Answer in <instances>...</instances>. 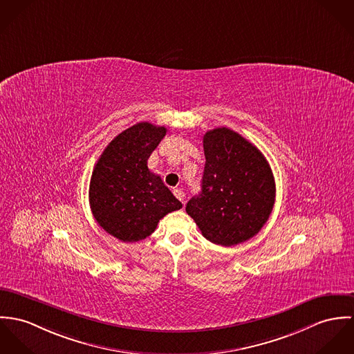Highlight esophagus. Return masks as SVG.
I'll use <instances>...</instances> for the list:
<instances>
[{
  "instance_id": "34e87169",
  "label": "esophagus",
  "mask_w": 354,
  "mask_h": 354,
  "mask_svg": "<svg viewBox=\"0 0 354 354\" xmlns=\"http://www.w3.org/2000/svg\"><path fill=\"white\" fill-rule=\"evenodd\" d=\"M174 196H176L180 202L185 203V193L180 189H174Z\"/></svg>"
}]
</instances>
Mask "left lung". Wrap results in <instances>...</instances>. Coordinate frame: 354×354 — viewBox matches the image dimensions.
<instances>
[{
    "label": "left lung",
    "mask_w": 354,
    "mask_h": 354,
    "mask_svg": "<svg viewBox=\"0 0 354 354\" xmlns=\"http://www.w3.org/2000/svg\"><path fill=\"white\" fill-rule=\"evenodd\" d=\"M203 152L202 192L186 212L209 241L243 243L262 230L273 210L272 168L257 147L228 127L206 131Z\"/></svg>",
    "instance_id": "left-lung-1"
}]
</instances>
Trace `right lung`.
<instances>
[{
  "instance_id": "right-lung-1",
  "label": "right lung",
  "mask_w": 354,
  "mask_h": 354,
  "mask_svg": "<svg viewBox=\"0 0 354 354\" xmlns=\"http://www.w3.org/2000/svg\"><path fill=\"white\" fill-rule=\"evenodd\" d=\"M167 129L140 122L118 134L95 164L89 205L97 224L122 241L152 235L158 221L182 207L161 178L148 168V158Z\"/></svg>"
}]
</instances>
